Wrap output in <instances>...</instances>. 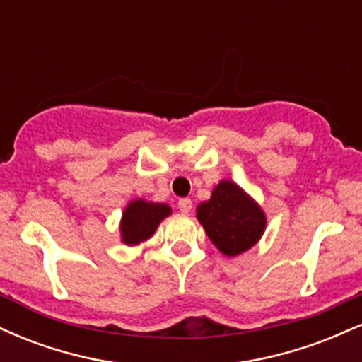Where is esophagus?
<instances>
[{"label":"esophagus","instance_id":"34e87169","mask_svg":"<svg viewBox=\"0 0 362 362\" xmlns=\"http://www.w3.org/2000/svg\"><path fill=\"white\" fill-rule=\"evenodd\" d=\"M178 209H180V213L189 214L190 209H192V201H190L189 197L180 199V201H178Z\"/></svg>","mask_w":362,"mask_h":362}]
</instances>
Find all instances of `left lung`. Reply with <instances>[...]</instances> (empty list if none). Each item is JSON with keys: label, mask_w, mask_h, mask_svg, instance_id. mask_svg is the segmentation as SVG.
<instances>
[{"label": "left lung", "mask_w": 362, "mask_h": 362, "mask_svg": "<svg viewBox=\"0 0 362 362\" xmlns=\"http://www.w3.org/2000/svg\"><path fill=\"white\" fill-rule=\"evenodd\" d=\"M197 219L214 247L226 257L252 248L267 224L262 207L231 180L219 182L209 201L197 206Z\"/></svg>", "instance_id": "8db88e82"}]
</instances>
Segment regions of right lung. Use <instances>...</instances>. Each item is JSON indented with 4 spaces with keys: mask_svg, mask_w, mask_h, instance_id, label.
<instances>
[{
    "mask_svg": "<svg viewBox=\"0 0 362 362\" xmlns=\"http://www.w3.org/2000/svg\"><path fill=\"white\" fill-rule=\"evenodd\" d=\"M172 209L163 202L134 199L126 206L120 219V238L126 245H139L155 235L158 224L170 216Z\"/></svg>",
    "mask_w": 362,
    "mask_h": 362,
    "instance_id": "obj_1",
    "label": "right lung"
}]
</instances>
